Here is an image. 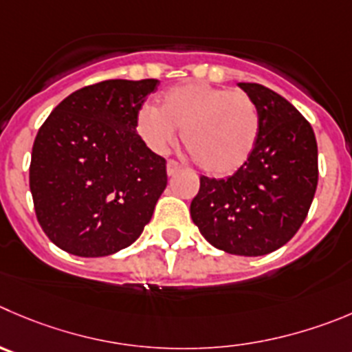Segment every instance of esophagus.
Segmentation results:
<instances>
[{"label": "esophagus", "mask_w": 352, "mask_h": 352, "mask_svg": "<svg viewBox=\"0 0 352 352\" xmlns=\"http://www.w3.org/2000/svg\"><path fill=\"white\" fill-rule=\"evenodd\" d=\"M179 170H182V166H179L176 160H169V162H167V174H169V176H174V174L179 173Z\"/></svg>", "instance_id": "obj_1"}]
</instances>
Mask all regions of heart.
<instances>
[{
	"label": "heart",
	"instance_id": "b5f03b06",
	"mask_svg": "<svg viewBox=\"0 0 352 352\" xmlns=\"http://www.w3.org/2000/svg\"><path fill=\"white\" fill-rule=\"evenodd\" d=\"M197 166L210 176L236 173L252 153L259 116L252 98L207 82L173 86L155 105L140 107L136 133L153 152L164 153L178 138Z\"/></svg>",
	"mask_w": 352,
	"mask_h": 352
}]
</instances>
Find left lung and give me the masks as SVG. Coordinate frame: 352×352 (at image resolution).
Listing matches in <instances>:
<instances>
[{"label":"left lung","mask_w":352,"mask_h":352,"mask_svg":"<svg viewBox=\"0 0 352 352\" xmlns=\"http://www.w3.org/2000/svg\"><path fill=\"white\" fill-rule=\"evenodd\" d=\"M259 116L256 146L224 179L200 178L190 216L204 239L235 256H264L300 228L318 185V145L311 124L283 96L239 82Z\"/></svg>","instance_id":"1"}]
</instances>
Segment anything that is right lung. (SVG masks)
<instances>
[{
    "instance_id": "obj_1",
    "label": "right lung",
    "mask_w": 352,
    "mask_h": 352,
    "mask_svg": "<svg viewBox=\"0 0 352 352\" xmlns=\"http://www.w3.org/2000/svg\"><path fill=\"white\" fill-rule=\"evenodd\" d=\"M157 79H110L74 91L39 128L29 185L43 232L65 252L103 257L131 245L167 186L166 159L136 133Z\"/></svg>"
}]
</instances>
